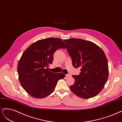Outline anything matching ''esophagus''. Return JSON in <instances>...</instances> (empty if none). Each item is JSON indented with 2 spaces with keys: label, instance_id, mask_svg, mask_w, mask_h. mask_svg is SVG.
Here are the masks:
<instances>
[{
  "label": "esophagus",
  "instance_id": "esophagus-1",
  "mask_svg": "<svg viewBox=\"0 0 122 122\" xmlns=\"http://www.w3.org/2000/svg\"><path fill=\"white\" fill-rule=\"evenodd\" d=\"M66 77H70V76H71V74H66Z\"/></svg>",
  "mask_w": 122,
  "mask_h": 122
}]
</instances>
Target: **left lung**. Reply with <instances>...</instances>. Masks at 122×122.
Segmentation results:
<instances>
[{"instance_id": "1", "label": "left lung", "mask_w": 122, "mask_h": 122, "mask_svg": "<svg viewBox=\"0 0 122 122\" xmlns=\"http://www.w3.org/2000/svg\"><path fill=\"white\" fill-rule=\"evenodd\" d=\"M74 68L81 67L79 76H72L74 84L70 89L84 99L96 96L107 81L109 70L107 58L103 50L94 43L79 38L64 40Z\"/></svg>"}]
</instances>
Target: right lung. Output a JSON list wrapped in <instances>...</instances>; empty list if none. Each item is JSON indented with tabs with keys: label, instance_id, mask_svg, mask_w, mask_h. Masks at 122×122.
Instances as JSON below:
<instances>
[{
	"label": "right lung",
	"instance_id": "right-lung-1",
	"mask_svg": "<svg viewBox=\"0 0 122 122\" xmlns=\"http://www.w3.org/2000/svg\"><path fill=\"white\" fill-rule=\"evenodd\" d=\"M61 48H66L62 40L48 38L33 43L23 53L18 64L19 79L31 96L38 99L48 96L54 90L58 80L65 76L63 73H54L48 69L54 53Z\"/></svg>",
	"mask_w": 122,
	"mask_h": 122
}]
</instances>
